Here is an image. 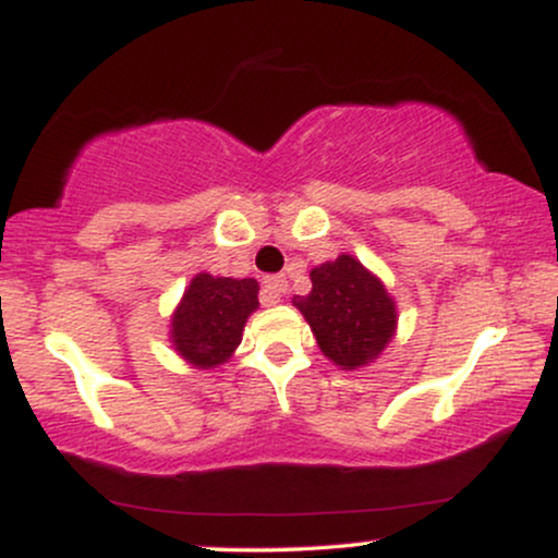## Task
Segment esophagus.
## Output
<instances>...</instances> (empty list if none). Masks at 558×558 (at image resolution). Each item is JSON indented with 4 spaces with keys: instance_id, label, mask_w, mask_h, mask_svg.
<instances>
[{
    "instance_id": "obj_1",
    "label": "esophagus",
    "mask_w": 558,
    "mask_h": 558,
    "mask_svg": "<svg viewBox=\"0 0 558 558\" xmlns=\"http://www.w3.org/2000/svg\"><path fill=\"white\" fill-rule=\"evenodd\" d=\"M262 291H265V301L267 304H278L280 296L288 291V280L283 275H272V278H265V286H262Z\"/></svg>"
}]
</instances>
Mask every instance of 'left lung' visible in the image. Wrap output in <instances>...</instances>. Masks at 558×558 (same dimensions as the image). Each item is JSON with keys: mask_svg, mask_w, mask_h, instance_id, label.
<instances>
[{"mask_svg": "<svg viewBox=\"0 0 558 558\" xmlns=\"http://www.w3.org/2000/svg\"><path fill=\"white\" fill-rule=\"evenodd\" d=\"M312 291L293 299L315 332L319 351L341 369L380 356L396 332V301L360 259L341 254L310 272Z\"/></svg>", "mask_w": 558, "mask_h": 558, "instance_id": "left-lung-1", "label": "left lung"}]
</instances>
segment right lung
Listing matches in <instances>:
<instances>
[{"label":"right lung","instance_id":"1","mask_svg":"<svg viewBox=\"0 0 558 558\" xmlns=\"http://www.w3.org/2000/svg\"><path fill=\"white\" fill-rule=\"evenodd\" d=\"M254 278H215L198 272L185 288L170 323V341L185 362L213 369L239 349L243 325L259 306Z\"/></svg>","mask_w":558,"mask_h":558}]
</instances>
